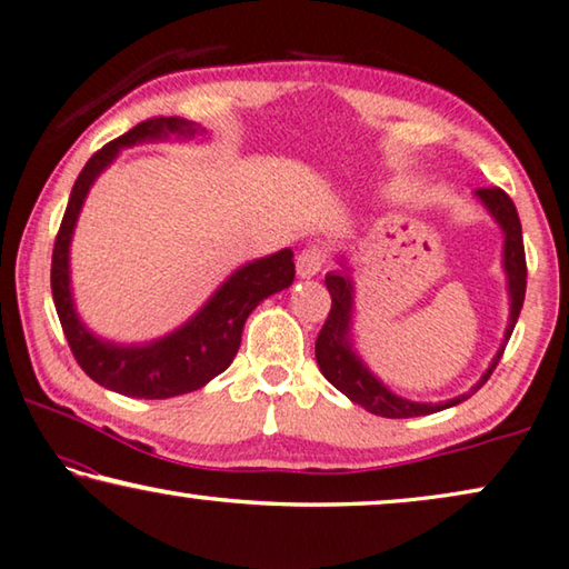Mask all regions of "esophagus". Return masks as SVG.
I'll return each mask as SVG.
<instances>
[{"instance_id":"obj_1","label":"esophagus","mask_w":569,"mask_h":569,"mask_svg":"<svg viewBox=\"0 0 569 569\" xmlns=\"http://www.w3.org/2000/svg\"><path fill=\"white\" fill-rule=\"evenodd\" d=\"M325 264H327V249L320 244L305 247L302 252L297 254V274L300 277H315L317 272H322Z\"/></svg>"}]
</instances>
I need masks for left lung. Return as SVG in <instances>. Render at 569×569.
Returning a JSON list of instances; mask_svg holds the SVG:
<instances>
[{"instance_id": "1", "label": "left lung", "mask_w": 569, "mask_h": 569, "mask_svg": "<svg viewBox=\"0 0 569 569\" xmlns=\"http://www.w3.org/2000/svg\"><path fill=\"white\" fill-rule=\"evenodd\" d=\"M477 197L482 199L485 207L490 209L492 217L500 222L502 232H505V272H507V279H510V300H512L510 325H507V332H505V345H507V340H510V335L517 325V317H520L522 302H525V290H527L522 224H520V217H517V207L505 189L482 187V189H477ZM325 284H327V290H330L332 307H330V315H327V320H325L322 330H320V335H317V342H315L317 365H320V370L327 377V382H332L337 390L350 397L352 402L362 405L367 412L390 417V420H407V417H420V415H432V412L447 410V407L460 405L467 400V397H472L477 390H480V387L490 380V375L495 372L497 362L502 360L505 345L492 360L490 370H487L482 375V380L472 387V392L455 397V400L435 402V405L402 400V397L392 395L380 380H377V377L370 375V370H367V367L357 360V355L350 347V340H347V330H350V312H352L350 277H345L340 272H330L325 277Z\"/></svg>"}]
</instances>
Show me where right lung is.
<instances>
[{
    "label": "right lung",
    "instance_id": "right-lung-1",
    "mask_svg": "<svg viewBox=\"0 0 569 569\" xmlns=\"http://www.w3.org/2000/svg\"><path fill=\"white\" fill-rule=\"evenodd\" d=\"M194 132L197 127L179 117H152L97 149L77 177L54 239L52 297L69 350H72L77 365L97 385L119 395L139 397V400H167V397L194 392L214 380L219 372H224L242 342V327L249 312L264 297L290 287L295 279L292 249H282V252L249 262L237 269L184 327H179L164 340L144 347L102 342L79 322L72 295H69V239H72L77 214L89 187L122 147L169 134L192 137Z\"/></svg>",
    "mask_w": 569,
    "mask_h": 569
}]
</instances>
